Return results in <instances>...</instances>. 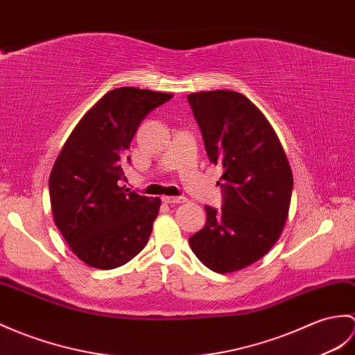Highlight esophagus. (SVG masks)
I'll return each mask as SVG.
<instances>
[{
	"label": "esophagus",
	"instance_id": "1",
	"mask_svg": "<svg viewBox=\"0 0 355 355\" xmlns=\"http://www.w3.org/2000/svg\"><path fill=\"white\" fill-rule=\"evenodd\" d=\"M162 201L164 204H181L186 202L184 196H162Z\"/></svg>",
	"mask_w": 355,
	"mask_h": 355
}]
</instances>
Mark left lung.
<instances>
[{"label":"left lung","mask_w":355,"mask_h":355,"mask_svg":"<svg viewBox=\"0 0 355 355\" xmlns=\"http://www.w3.org/2000/svg\"><path fill=\"white\" fill-rule=\"evenodd\" d=\"M210 162L224 168L222 210L205 205L207 222L189 243L209 269L232 274L277 243L289 216L292 169L283 145L259 107L233 90L187 96Z\"/></svg>","instance_id":"left-lung-1"}]
</instances>
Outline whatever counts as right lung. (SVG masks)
Listing matches in <instances>:
<instances>
[{"mask_svg": "<svg viewBox=\"0 0 355 355\" xmlns=\"http://www.w3.org/2000/svg\"><path fill=\"white\" fill-rule=\"evenodd\" d=\"M172 96L131 86L110 90L86 112L57 155L49 174L53 219L87 266L119 268L148 243L160 198L130 192L118 181L140 122Z\"/></svg>", "mask_w": 355, "mask_h": 355, "instance_id": "add662e5", "label": "right lung"}]
</instances>
